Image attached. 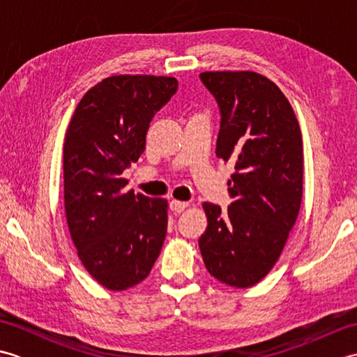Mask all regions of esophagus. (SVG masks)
Wrapping results in <instances>:
<instances>
[{
    "label": "esophagus",
    "instance_id": "1",
    "mask_svg": "<svg viewBox=\"0 0 357 357\" xmlns=\"http://www.w3.org/2000/svg\"><path fill=\"white\" fill-rule=\"evenodd\" d=\"M188 206H190V204L188 202H184V201H176V199H173L172 202H170V208L173 210V211H184Z\"/></svg>",
    "mask_w": 357,
    "mask_h": 357
}]
</instances>
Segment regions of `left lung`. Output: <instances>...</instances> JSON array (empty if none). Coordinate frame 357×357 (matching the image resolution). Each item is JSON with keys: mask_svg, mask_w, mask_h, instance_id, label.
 I'll use <instances>...</instances> for the list:
<instances>
[{"mask_svg": "<svg viewBox=\"0 0 357 357\" xmlns=\"http://www.w3.org/2000/svg\"><path fill=\"white\" fill-rule=\"evenodd\" d=\"M221 109L216 156L233 164V202L202 208L207 229L199 238L204 264L221 282L247 288L275 267L298 219L304 149L298 118L280 89L250 70L202 72Z\"/></svg>", "mask_w": 357, "mask_h": 357, "instance_id": "left-lung-1", "label": "left lung"}]
</instances>
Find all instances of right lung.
Here are the masks:
<instances>
[{
    "label": "right lung",
    "mask_w": 357,
    "mask_h": 357,
    "mask_svg": "<svg viewBox=\"0 0 357 357\" xmlns=\"http://www.w3.org/2000/svg\"><path fill=\"white\" fill-rule=\"evenodd\" d=\"M176 89L173 77L113 75L87 90L67 127V225L89 275L112 291L142 282L164 244L169 202L126 192L123 173L138 161L151 118Z\"/></svg>",
    "instance_id": "obj_1"
}]
</instances>
